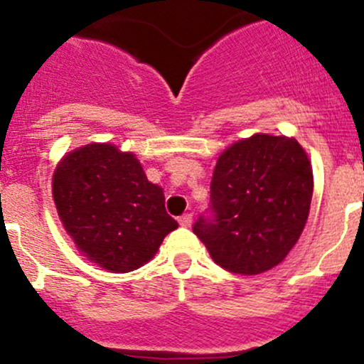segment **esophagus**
<instances>
[{
  "mask_svg": "<svg viewBox=\"0 0 364 364\" xmlns=\"http://www.w3.org/2000/svg\"><path fill=\"white\" fill-rule=\"evenodd\" d=\"M178 221L183 228H190L191 226V214H183Z\"/></svg>",
  "mask_w": 364,
  "mask_h": 364,
  "instance_id": "esophagus-1",
  "label": "esophagus"
}]
</instances>
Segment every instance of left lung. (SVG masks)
<instances>
[{"label": "left lung", "instance_id": "1", "mask_svg": "<svg viewBox=\"0 0 364 364\" xmlns=\"http://www.w3.org/2000/svg\"><path fill=\"white\" fill-rule=\"evenodd\" d=\"M313 198V169L292 138L254 134L221 154L210 181V203L193 233L215 264L259 274L292 250Z\"/></svg>", "mask_w": 364, "mask_h": 364}]
</instances>
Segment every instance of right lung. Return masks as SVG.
Returning <instances> with one entry per match:
<instances>
[{"mask_svg":"<svg viewBox=\"0 0 364 364\" xmlns=\"http://www.w3.org/2000/svg\"><path fill=\"white\" fill-rule=\"evenodd\" d=\"M58 215L77 249L105 269L127 273L154 257L178 223L166 213L133 154L86 145L62 159L53 174Z\"/></svg>","mask_w":364,"mask_h":364,"instance_id":"add662e5","label":"right lung"}]
</instances>
